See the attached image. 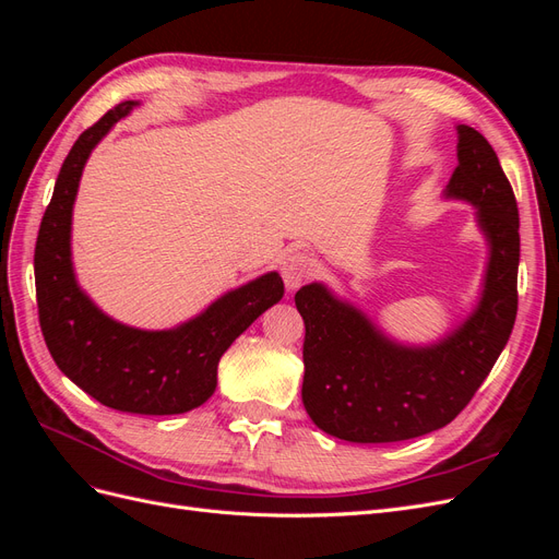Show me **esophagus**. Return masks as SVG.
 <instances>
[{"label": "esophagus", "mask_w": 559, "mask_h": 559, "mask_svg": "<svg viewBox=\"0 0 559 559\" xmlns=\"http://www.w3.org/2000/svg\"><path fill=\"white\" fill-rule=\"evenodd\" d=\"M312 275H314V261L306 251H294L282 263V280L289 292H296L298 286L306 284Z\"/></svg>", "instance_id": "esophagus-1"}]
</instances>
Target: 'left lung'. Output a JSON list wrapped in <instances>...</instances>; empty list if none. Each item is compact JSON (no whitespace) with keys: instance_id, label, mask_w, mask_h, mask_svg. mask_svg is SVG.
<instances>
[{"instance_id":"1","label":"left lung","mask_w":559,"mask_h":559,"mask_svg":"<svg viewBox=\"0 0 559 559\" xmlns=\"http://www.w3.org/2000/svg\"><path fill=\"white\" fill-rule=\"evenodd\" d=\"M443 195L476 207L489 253L476 308L441 341L399 343L321 282L296 292L306 321L302 405L341 441L396 443L450 425L509 343L518 314V202L495 148L468 126H456V167Z\"/></svg>"}]
</instances>
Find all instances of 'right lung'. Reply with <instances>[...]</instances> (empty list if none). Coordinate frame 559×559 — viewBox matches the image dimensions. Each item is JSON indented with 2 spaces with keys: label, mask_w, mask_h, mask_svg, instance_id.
Masks as SVG:
<instances>
[{
  "label": "right lung",
  "mask_w": 559,
  "mask_h": 559,
  "mask_svg": "<svg viewBox=\"0 0 559 559\" xmlns=\"http://www.w3.org/2000/svg\"><path fill=\"white\" fill-rule=\"evenodd\" d=\"M140 103L128 99L81 132L67 154L35 249L39 324L62 373L107 408L181 415L216 389V368L235 337L284 296L280 273L226 292L175 329L146 331L111 319L81 289L72 263V212L93 148Z\"/></svg>",
  "instance_id": "add662e5"
}]
</instances>
